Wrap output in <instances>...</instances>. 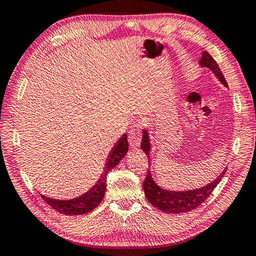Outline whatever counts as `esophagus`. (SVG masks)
Instances as JSON below:
<instances>
[{"label":"esophagus","instance_id":"1","mask_svg":"<svg viewBox=\"0 0 256 256\" xmlns=\"http://www.w3.org/2000/svg\"><path fill=\"white\" fill-rule=\"evenodd\" d=\"M128 144L132 148H138L141 144V124L138 122L133 124L128 132Z\"/></svg>","mask_w":256,"mask_h":256}]
</instances>
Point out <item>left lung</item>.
<instances>
[{"instance_id": "left-lung-1", "label": "left lung", "mask_w": 256, "mask_h": 256, "mask_svg": "<svg viewBox=\"0 0 256 256\" xmlns=\"http://www.w3.org/2000/svg\"><path fill=\"white\" fill-rule=\"evenodd\" d=\"M200 66L206 68L214 73L222 84L227 86L226 79H224V74L220 71V68L216 64V60L212 58V56L204 50L202 53V58L200 60ZM141 149L144 150V152L146 154V157L149 159V162L151 164V144H150V136L148 130L144 128L142 132V142H141ZM227 168L222 172L214 180L210 182L209 184L204 186H201L200 188H194V190H164L162 186H159L156 183L154 180L152 178V172H150V168L146 174V180L144 182V190L148 201L154 206L157 208L160 211L166 212V214H183V212H188L190 210L196 209L200 204H202L208 198H209L212 190L216 188V186L219 184V182L226 172Z\"/></svg>"}]
</instances>
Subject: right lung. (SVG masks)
<instances>
[{
	"mask_svg": "<svg viewBox=\"0 0 256 256\" xmlns=\"http://www.w3.org/2000/svg\"><path fill=\"white\" fill-rule=\"evenodd\" d=\"M128 134L124 133L123 136L118 138V141L116 142L115 146H112L110 152L108 154L105 167H104V170L100 177H99L97 183L89 190H86V193H84L80 196L68 198V200H58V198H52L40 194L42 198H44V201L47 204H50L54 210L62 214L79 216L88 214V212L92 211L94 208L98 206L99 203H100L104 198V196H105L106 176L108 174V172L118 166L124 156L128 154Z\"/></svg>",
	"mask_w": 256,
	"mask_h": 256,
	"instance_id": "obj_1",
	"label": "right lung"
}]
</instances>
